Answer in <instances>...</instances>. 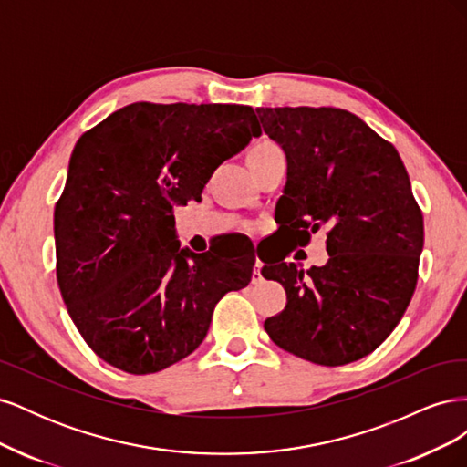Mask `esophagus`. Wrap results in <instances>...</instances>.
<instances>
[{
    "instance_id": "obj_1",
    "label": "esophagus",
    "mask_w": 467,
    "mask_h": 467,
    "mask_svg": "<svg viewBox=\"0 0 467 467\" xmlns=\"http://www.w3.org/2000/svg\"><path fill=\"white\" fill-rule=\"evenodd\" d=\"M261 266H263V263H261V261H257V263H255V268H253V276H251V280H253V285H261V282H263V275H261Z\"/></svg>"
}]
</instances>
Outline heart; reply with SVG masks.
<instances>
[{
	"mask_svg": "<svg viewBox=\"0 0 467 467\" xmlns=\"http://www.w3.org/2000/svg\"><path fill=\"white\" fill-rule=\"evenodd\" d=\"M271 148H276V146L271 144V142H261V144H257L255 148H253L251 151H263V150H271ZM251 151H249V153H251Z\"/></svg>",
	"mask_w": 467,
	"mask_h": 467,
	"instance_id": "heart-1",
	"label": "heart"
}]
</instances>
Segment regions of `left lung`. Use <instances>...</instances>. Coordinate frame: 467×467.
<instances>
[{
    "instance_id": "1",
    "label": "left lung",
    "mask_w": 467,
    "mask_h": 467,
    "mask_svg": "<svg viewBox=\"0 0 467 467\" xmlns=\"http://www.w3.org/2000/svg\"><path fill=\"white\" fill-rule=\"evenodd\" d=\"M257 117L286 153L282 225L300 245L325 228L329 253L309 271L285 257L263 266V276L286 290V307L265 331L314 364L360 360L389 337L417 286L425 225L407 169L398 150L348 110L259 107Z\"/></svg>"
}]
</instances>
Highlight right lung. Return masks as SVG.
<instances>
[{
	"instance_id": "add662e5",
	"label": "right lung",
	"mask_w": 467,
	"mask_h": 467,
	"mask_svg": "<svg viewBox=\"0 0 467 467\" xmlns=\"http://www.w3.org/2000/svg\"><path fill=\"white\" fill-rule=\"evenodd\" d=\"M261 136L247 105L132 103L83 134L54 210L56 276L99 358L153 374L199 347L223 294L253 276L225 247L181 249L173 208Z\"/></svg>"
}]
</instances>
